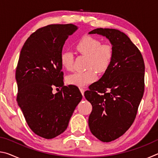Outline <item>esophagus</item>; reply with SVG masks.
Returning a JSON list of instances; mask_svg holds the SVG:
<instances>
[{
	"label": "esophagus",
	"instance_id": "1",
	"mask_svg": "<svg viewBox=\"0 0 158 158\" xmlns=\"http://www.w3.org/2000/svg\"><path fill=\"white\" fill-rule=\"evenodd\" d=\"M79 90H80V91H81V93L82 95L84 96V91H85V89H83V88H80Z\"/></svg>",
	"mask_w": 158,
	"mask_h": 158
}]
</instances>
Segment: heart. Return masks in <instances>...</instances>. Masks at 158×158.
Wrapping results in <instances>:
<instances>
[{
	"label": "heart",
	"mask_w": 158,
	"mask_h": 158,
	"mask_svg": "<svg viewBox=\"0 0 158 158\" xmlns=\"http://www.w3.org/2000/svg\"><path fill=\"white\" fill-rule=\"evenodd\" d=\"M77 52L88 56L87 68L84 72H76L66 79L68 84L78 87L85 86L97 79L96 69L99 73H105L111 63L114 56L113 47L109 44H101L98 39L91 36H84L75 45ZM74 56L69 52H64L60 56L63 68L71 70L73 66Z\"/></svg>",
	"instance_id": "b5f03b06"
}]
</instances>
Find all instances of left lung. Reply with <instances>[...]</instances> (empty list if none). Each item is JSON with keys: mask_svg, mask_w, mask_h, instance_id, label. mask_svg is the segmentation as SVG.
Listing matches in <instances>:
<instances>
[{"mask_svg": "<svg viewBox=\"0 0 158 158\" xmlns=\"http://www.w3.org/2000/svg\"><path fill=\"white\" fill-rule=\"evenodd\" d=\"M110 42L111 63L102 77L84 93L93 109L89 118L91 133L103 142L122 136L135 121L144 91V65L138 48L124 33L113 28H96Z\"/></svg>", "mask_w": 158, "mask_h": 158, "instance_id": "8db88e82", "label": "left lung"}]
</instances>
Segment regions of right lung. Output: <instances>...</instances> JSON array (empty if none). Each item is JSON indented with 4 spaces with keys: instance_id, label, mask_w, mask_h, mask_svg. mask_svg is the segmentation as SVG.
Here are the masks:
<instances>
[{
    "instance_id": "add662e5",
    "label": "right lung",
    "mask_w": 158,
    "mask_h": 158,
    "mask_svg": "<svg viewBox=\"0 0 158 158\" xmlns=\"http://www.w3.org/2000/svg\"><path fill=\"white\" fill-rule=\"evenodd\" d=\"M78 27L52 24L39 28L21 50L16 69L17 103L27 124L40 137L52 139L63 133L82 99L77 86H65L60 56L69 35ZM62 87L56 94L52 87Z\"/></svg>"
}]
</instances>
